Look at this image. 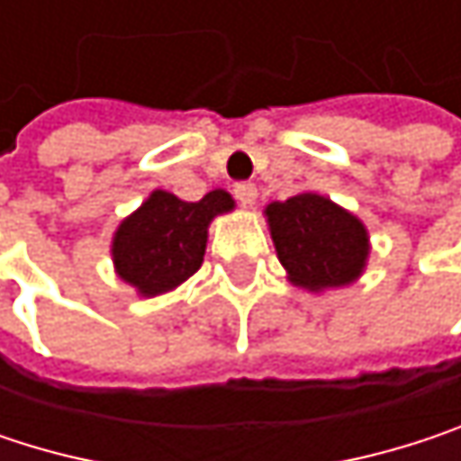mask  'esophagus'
<instances>
[{"label":"esophagus","instance_id":"34e87169","mask_svg":"<svg viewBox=\"0 0 461 461\" xmlns=\"http://www.w3.org/2000/svg\"><path fill=\"white\" fill-rule=\"evenodd\" d=\"M234 197H237L242 205H253L256 197H258V189H256L253 184H237V186H234Z\"/></svg>","mask_w":461,"mask_h":461}]
</instances>
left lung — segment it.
Listing matches in <instances>:
<instances>
[{
  "instance_id": "8db88e82",
  "label": "left lung",
  "mask_w": 461,
  "mask_h": 461,
  "mask_svg": "<svg viewBox=\"0 0 461 461\" xmlns=\"http://www.w3.org/2000/svg\"><path fill=\"white\" fill-rule=\"evenodd\" d=\"M267 221L288 280L307 291L355 283L368 258V231L328 197L304 192L267 205Z\"/></svg>"
}]
</instances>
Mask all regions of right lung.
Here are the masks:
<instances>
[{"label": "right lung", "instance_id": "add662e5", "mask_svg": "<svg viewBox=\"0 0 461 461\" xmlns=\"http://www.w3.org/2000/svg\"><path fill=\"white\" fill-rule=\"evenodd\" d=\"M234 208L230 192L213 189L200 203H184L170 192H151L112 240L117 275L140 296H159L189 280L205 256L208 227Z\"/></svg>", "mask_w": 461, "mask_h": 461}]
</instances>
